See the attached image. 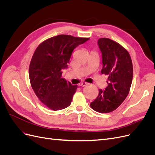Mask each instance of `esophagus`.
<instances>
[{
  "mask_svg": "<svg viewBox=\"0 0 155 155\" xmlns=\"http://www.w3.org/2000/svg\"><path fill=\"white\" fill-rule=\"evenodd\" d=\"M88 84H89V83H86V82H83V83H81L80 84V85H81V87H85L86 85H88Z\"/></svg>",
  "mask_w": 155,
  "mask_h": 155,
  "instance_id": "esophagus-1",
  "label": "esophagus"
}]
</instances>
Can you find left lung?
Masks as SVG:
<instances>
[{
  "instance_id": "8db88e82",
  "label": "left lung",
  "mask_w": 155,
  "mask_h": 155,
  "mask_svg": "<svg viewBox=\"0 0 155 155\" xmlns=\"http://www.w3.org/2000/svg\"><path fill=\"white\" fill-rule=\"evenodd\" d=\"M101 51V74L108 76L105 91L99 89V94L91 103L93 110L108 113L116 110L125 100L133 80V67L130 56L126 49L108 38L97 41Z\"/></svg>"
}]
</instances>
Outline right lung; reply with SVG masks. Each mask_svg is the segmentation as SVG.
<instances>
[{"label":"right lung","instance_id":"obj_1","mask_svg":"<svg viewBox=\"0 0 155 155\" xmlns=\"http://www.w3.org/2000/svg\"><path fill=\"white\" fill-rule=\"evenodd\" d=\"M89 38L59 35L41 43L29 67L31 86L39 100L50 109L61 110L71 104L78 85L61 77L74 49Z\"/></svg>","mask_w":155,"mask_h":155}]
</instances>
